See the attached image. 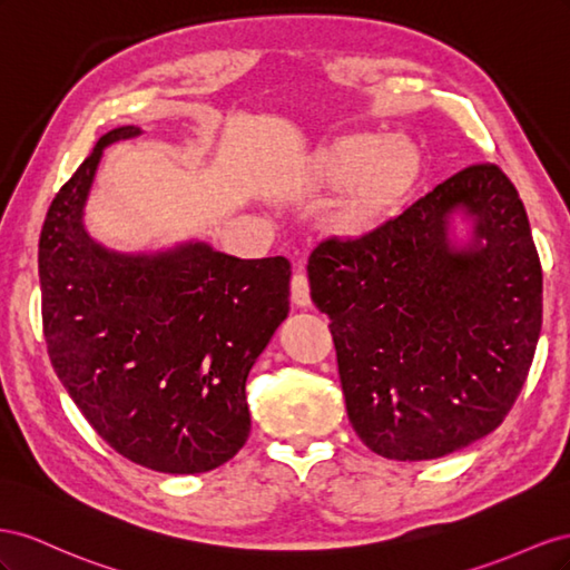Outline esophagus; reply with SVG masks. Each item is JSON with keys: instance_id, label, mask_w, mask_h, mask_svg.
I'll use <instances>...</instances> for the list:
<instances>
[{"instance_id": "34e87169", "label": "esophagus", "mask_w": 570, "mask_h": 570, "mask_svg": "<svg viewBox=\"0 0 570 570\" xmlns=\"http://www.w3.org/2000/svg\"><path fill=\"white\" fill-rule=\"evenodd\" d=\"M291 301L298 307H311V286H307V276L303 272L294 274V279H291Z\"/></svg>"}]
</instances>
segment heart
Returning <instances> with one entry per match:
<instances>
[{
  "label": "heart",
  "instance_id": "1",
  "mask_svg": "<svg viewBox=\"0 0 570 570\" xmlns=\"http://www.w3.org/2000/svg\"><path fill=\"white\" fill-rule=\"evenodd\" d=\"M425 174V155L411 138L348 134L307 159L317 188L344 193L330 213V229L344 238L380 232L409 203Z\"/></svg>",
  "mask_w": 570,
  "mask_h": 570
}]
</instances>
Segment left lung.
Here are the masks:
<instances>
[{
  "mask_svg": "<svg viewBox=\"0 0 570 570\" xmlns=\"http://www.w3.org/2000/svg\"><path fill=\"white\" fill-rule=\"evenodd\" d=\"M307 282L370 451L442 459L511 411L542 330V265L497 165L459 171L375 234L322 240Z\"/></svg>",
  "mask_w": 570,
  "mask_h": 570,
  "instance_id": "obj_1",
  "label": "left lung"
}]
</instances>
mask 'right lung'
<instances>
[{
  "label": "right lung",
  "instance_id": "right-lung-1",
  "mask_svg": "<svg viewBox=\"0 0 570 570\" xmlns=\"http://www.w3.org/2000/svg\"><path fill=\"white\" fill-rule=\"evenodd\" d=\"M119 126L47 209L38 269L52 367L92 430L124 459L207 473L250 434L246 380L288 317L286 257L240 259L188 238L124 253L86 229V205Z\"/></svg>",
  "mask_w": 570,
  "mask_h": 570
}]
</instances>
